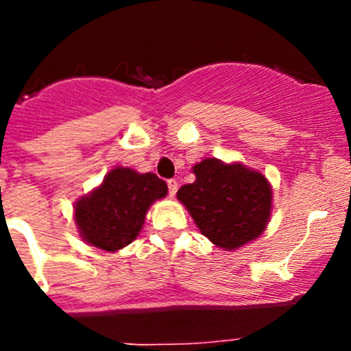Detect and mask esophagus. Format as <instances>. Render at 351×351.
<instances>
[{"label":"esophagus","mask_w":351,"mask_h":351,"mask_svg":"<svg viewBox=\"0 0 351 351\" xmlns=\"http://www.w3.org/2000/svg\"><path fill=\"white\" fill-rule=\"evenodd\" d=\"M167 186H169V195H170V197H173V195L178 193L179 182L176 181V179H169V181H167Z\"/></svg>","instance_id":"obj_1"}]
</instances>
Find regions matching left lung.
<instances>
[{
    "label": "left lung",
    "mask_w": 351,
    "mask_h": 351,
    "mask_svg": "<svg viewBox=\"0 0 351 351\" xmlns=\"http://www.w3.org/2000/svg\"><path fill=\"white\" fill-rule=\"evenodd\" d=\"M193 173L197 179L181 186L178 198L210 243L232 251L262 235L272 204L265 176L216 158L197 163Z\"/></svg>",
    "instance_id": "8db88e82"
}]
</instances>
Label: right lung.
Returning <instances> with one entry per match:
<instances>
[{"label":"right lung","mask_w":351,"mask_h":351,"mask_svg":"<svg viewBox=\"0 0 351 351\" xmlns=\"http://www.w3.org/2000/svg\"><path fill=\"white\" fill-rule=\"evenodd\" d=\"M169 191L156 173H138L116 167L91 195L75 204V223L91 246L117 251L128 246L141 232L151 204Z\"/></svg>","instance_id":"1"}]
</instances>
